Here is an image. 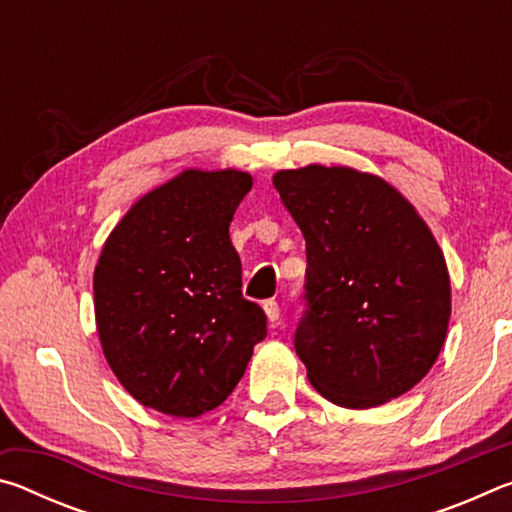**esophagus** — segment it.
<instances>
[{"mask_svg": "<svg viewBox=\"0 0 512 512\" xmlns=\"http://www.w3.org/2000/svg\"><path fill=\"white\" fill-rule=\"evenodd\" d=\"M264 311H266V316H268V320H271V323H277V320H280V302H277V300H266Z\"/></svg>", "mask_w": 512, "mask_h": 512, "instance_id": "esophagus-1", "label": "esophagus"}]
</instances>
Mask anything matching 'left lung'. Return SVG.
Returning <instances> with one entry per match:
<instances>
[{"mask_svg":"<svg viewBox=\"0 0 512 512\" xmlns=\"http://www.w3.org/2000/svg\"><path fill=\"white\" fill-rule=\"evenodd\" d=\"M305 237V311L293 334L329 402L370 409L411 391L447 336L445 257L418 212L384 180L348 167L273 176Z\"/></svg>","mask_w":512,"mask_h":512,"instance_id":"left-lung-1","label":"left lung"}]
</instances>
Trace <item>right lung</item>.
Here are the masks:
<instances>
[{"instance_id": "1", "label": "right lung", "mask_w": 512, "mask_h": 512, "mask_svg": "<svg viewBox=\"0 0 512 512\" xmlns=\"http://www.w3.org/2000/svg\"><path fill=\"white\" fill-rule=\"evenodd\" d=\"M253 178L189 169L137 201L94 268L103 354L151 409L196 418L225 402L266 339L264 309L241 293L230 221Z\"/></svg>"}]
</instances>
